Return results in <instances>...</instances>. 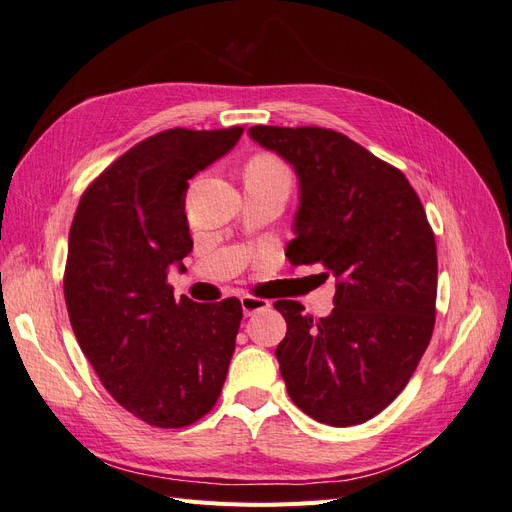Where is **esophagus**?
Returning a JSON list of instances; mask_svg holds the SVG:
<instances>
[{
	"label": "esophagus",
	"mask_w": 512,
	"mask_h": 512,
	"mask_svg": "<svg viewBox=\"0 0 512 512\" xmlns=\"http://www.w3.org/2000/svg\"><path fill=\"white\" fill-rule=\"evenodd\" d=\"M241 307H243V314L245 316H252L256 312H262V309H269L271 301L252 297V294H245V297H241Z\"/></svg>",
	"instance_id": "1"
}]
</instances>
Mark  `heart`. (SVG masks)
I'll list each match as a JSON object with an SVG mask.
<instances>
[{"instance_id":"obj_1","label":"heart","mask_w":512,"mask_h":512,"mask_svg":"<svg viewBox=\"0 0 512 512\" xmlns=\"http://www.w3.org/2000/svg\"><path fill=\"white\" fill-rule=\"evenodd\" d=\"M245 170H250V173H258V175H271V177H284V179H288L286 166L277 158H273V156H258L250 164H247Z\"/></svg>"}]
</instances>
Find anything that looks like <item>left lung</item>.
<instances>
[{
    "mask_svg": "<svg viewBox=\"0 0 512 512\" xmlns=\"http://www.w3.org/2000/svg\"><path fill=\"white\" fill-rule=\"evenodd\" d=\"M299 179L292 265L320 262L337 280L318 322L277 301L275 350L290 399L333 427L361 425L406 389L436 322L438 254L425 209L401 170L327 128H250Z\"/></svg>",
    "mask_w": 512,
    "mask_h": 512,
    "instance_id": "1",
    "label": "left lung"
}]
</instances>
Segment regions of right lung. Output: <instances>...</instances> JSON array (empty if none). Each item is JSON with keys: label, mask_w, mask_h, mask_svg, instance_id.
Wrapping results in <instances>:
<instances>
[{"label": "right lung", "mask_w": 512, "mask_h": 512, "mask_svg": "<svg viewBox=\"0 0 512 512\" xmlns=\"http://www.w3.org/2000/svg\"><path fill=\"white\" fill-rule=\"evenodd\" d=\"M243 128L153 134L89 185L68 237L64 297L104 389L147 425L179 429L218 401L243 318L239 299L179 301L166 282L192 252L188 181Z\"/></svg>", "instance_id": "obj_1"}]
</instances>
